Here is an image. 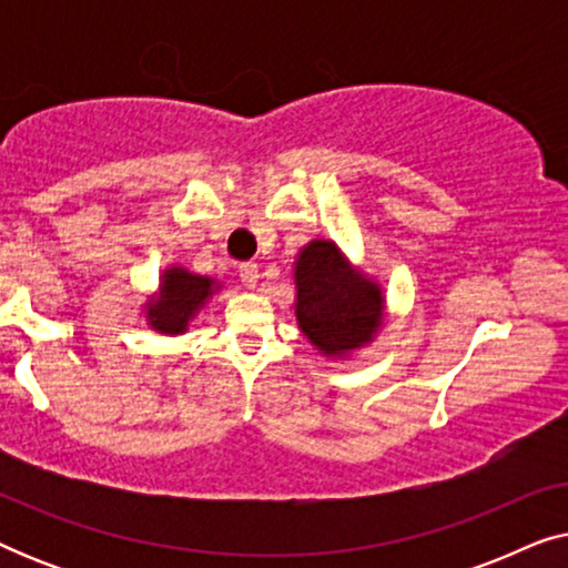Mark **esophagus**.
<instances>
[{"label": "esophagus", "instance_id": "1", "mask_svg": "<svg viewBox=\"0 0 568 568\" xmlns=\"http://www.w3.org/2000/svg\"><path fill=\"white\" fill-rule=\"evenodd\" d=\"M258 266H255V263H243V266H240V278H243V284L247 286V290H253L255 284H258Z\"/></svg>", "mask_w": 568, "mask_h": 568}]
</instances>
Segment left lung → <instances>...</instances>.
Segmentation results:
<instances>
[{"instance_id":"obj_1","label":"left lung","mask_w":568,"mask_h":568,"mask_svg":"<svg viewBox=\"0 0 568 568\" xmlns=\"http://www.w3.org/2000/svg\"><path fill=\"white\" fill-rule=\"evenodd\" d=\"M294 315L323 356L346 359L383 328L385 294L333 240H313L294 261Z\"/></svg>"}]
</instances>
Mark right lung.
Listing matches in <instances>:
<instances>
[{"label": "right lung", "mask_w": 568, "mask_h": 568, "mask_svg": "<svg viewBox=\"0 0 568 568\" xmlns=\"http://www.w3.org/2000/svg\"><path fill=\"white\" fill-rule=\"evenodd\" d=\"M222 284L212 276L191 274L183 266H168L160 276V286L144 302V321L152 331L165 336H181L199 310L220 292Z\"/></svg>", "instance_id": "1"}]
</instances>
